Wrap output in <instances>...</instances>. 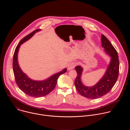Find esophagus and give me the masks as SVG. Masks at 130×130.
Masks as SVG:
<instances>
[{
  "instance_id": "esophagus-1",
  "label": "esophagus",
  "mask_w": 130,
  "mask_h": 130,
  "mask_svg": "<svg viewBox=\"0 0 130 130\" xmlns=\"http://www.w3.org/2000/svg\"><path fill=\"white\" fill-rule=\"evenodd\" d=\"M76 65V64L75 62H70L68 65V68H67L69 70H71V69H72L75 68Z\"/></svg>"
}]
</instances>
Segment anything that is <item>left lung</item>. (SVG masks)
<instances>
[{
    "label": "left lung",
    "mask_w": 130,
    "mask_h": 130,
    "mask_svg": "<svg viewBox=\"0 0 130 130\" xmlns=\"http://www.w3.org/2000/svg\"><path fill=\"white\" fill-rule=\"evenodd\" d=\"M101 42L104 51L109 55L111 59L105 74L97 84L90 87L83 85L81 79L82 67L77 66L75 68L77 72L75 81L76 89L80 95L88 99H97L106 95L114 86L118 77L119 61L117 52L103 34L101 35Z\"/></svg>",
    "instance_id": "1"
}]
</instances>
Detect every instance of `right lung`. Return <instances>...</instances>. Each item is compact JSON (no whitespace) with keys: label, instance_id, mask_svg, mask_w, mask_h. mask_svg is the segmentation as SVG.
Wrapping results in <instances>:
<instances>
[{"label":"right lung","instance_id":"right-lung-1","mask_svg":"<svg viewBox=\"0 0 130 130\" xmlns=\"http://www.w3.org/2000/svg\"><path fill=\"white\" fill-rule=\"evenodd\" d=\"M41 29H36L26 36L18 44L15 50L13 59V69L16 83L24 92L29 96L39 98L45 96L53 90L57 83L58 79L62 74L67 71L65 68L63 70L54 74L47 79L43 81H35L29 78L21 70L17 61L18 52L21 45L29 40L37 32Z\"/></svg>","mask_w":130,"mask_h":130}]
</instances>
